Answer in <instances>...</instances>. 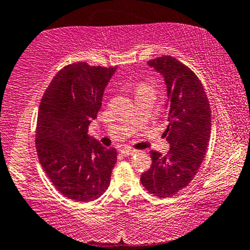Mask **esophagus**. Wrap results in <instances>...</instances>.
<instances>
[{
	"instance_id": "obj_1",
	"label": "esophagus",
	"mask_w": 250,
	"mask_h": 250,
	"mask_svg": "<svg viewBox=\"0 0 250 250\" xmlns=\"http://www.w3.org/2000/svg\"><path fill=\"white\" fill-rule=\"evenodd\" d=\"M122 153L124 156H133L134 153H137L136 150H128V148H124V150H122Z\"/></svg>"
}]
</instances>
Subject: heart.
<instances>
[{"mask_svg":"<svg viewBox=\"0 0 250 250\" xmlns=\"http://www.w3.org/2000/svg\"><path fill=\"white\" fill-rule=\"evenodd\" d=\"M147 89H152L151 88V86L148 85L146 83H137L136 86H134V93H139V92H143V91H147Z\"/></svg>","mask_w":250,"mask_h":250,"instance_id":"obj_1","label":"heart"}]
</instances>
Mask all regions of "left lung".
Returning a JSON list of instances; mask_svg holds the SVG:
<instances>
[{
    "label": "left lung",
    "mask_w": 250,
    "mask_h": 250,
    "mask_svg": "<svg viewBox=\"0 0 250 250\" xmlns=\"http://www.w3.org/2000/svg\"><path fill=\"white\" fill-rule=\"evenodd\" d=\"M164 75L167 92L164 136L170 144L167 155L151 151V167L140 176L150 195L170 197L192 181L206 157L211 132V111L203 85L187 64L171 55L147 61Z\"/></svg>",
    "instance_id": "left-lung-1"
}]
</instances>
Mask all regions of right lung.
<instances>
[{"instance_id": "right-lung-1", "label": "right lung", "mask_w": 250, "mask_h": 250, "mask_svg": "<svg viewBox=\"0 0 250 250\" xmlns=\"http://www.w3.org/2000/svg\"><path fill=\"white\" fill-rule=\"evenodd\" d=\"M114 71L86 62L67 64L50 81L39 106L35 146L42 169L61 195L80 203L106 191L117 162L116 148L87 136Z\"/></svg>"}]
</instances>
